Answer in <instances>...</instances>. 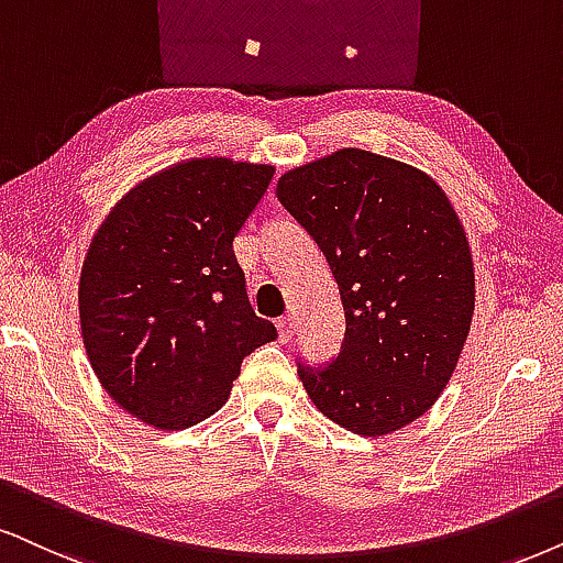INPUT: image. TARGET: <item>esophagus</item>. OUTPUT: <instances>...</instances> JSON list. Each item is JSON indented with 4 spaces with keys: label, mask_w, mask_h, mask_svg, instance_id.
I'll return each mask as SVG.
<instances>
[{
    "label": "esophagus",
    "mask_w": 563,
    "mask_h": 563,
    "mask_svg": "<svg viewBox=\"0 0 563 563\" xmlns=\"http://www.w3.org/2000/svg\"><path fill=\"white\" fill-rule=\"evenodd\" d=\"M277 330H280V340H283V343H288V340L294 338L296 317H294V314H286V317L277 319Z\"/></svg>",
    "instance_id": "obj_1"
}]
</instances>
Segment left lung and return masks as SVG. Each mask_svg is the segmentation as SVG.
<instances>
[{"instance_id": "left-lung-1", "label": "left lung", "mask_w": 563, "mask_h": 563, "mask_svg": "<svg viewBox=\"0 0 563 563\" xmlns=\"http://www.w3.org/2000/svg\"><path fill=\"white\" fill-rule=\"evenodd\" d=\"M277 199L322 249L345 338L296 366L319 410L361 437L402 429L446 387L471 330L473 260L450 199L408 163L338 151L277 181Z\"/></svg>"}]
</instances>
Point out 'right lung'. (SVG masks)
Listing matches in <instances>:
<instances>
[{"label":"right lung","mask_w":563,"mask_h":563,"mask_svg":"<svg viewBox=\"0 0 563 563\" xmlns=\"http://www.w3.org/2000/svg\"><path fill=\"white\" fill-rule=\"evenodd\" d=\"M273 166L189 161L142 181L106 218L80 275L85 351L103 389L158 429L229 400L249 353L277 338L254 314L233 239Z\"/></svg>","instance_id":"add662e5"}]
</instances>
